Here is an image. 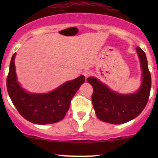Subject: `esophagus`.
I'll list each match as a JSON object with an SVG mask.
<instances>
[{"label":"esophagus","mask_w":158,"mask_h":158,"mask_svg":"<svg viewBox=\"0 0 158 158\" xmlns=\"http://www.w3.org/2000/svg\"><path fill=\"white\" fill-rule=\"evenodd\" d=\"M90 73H91V72L89 70H85L84 72H83V75L85 76V78H88L89 76L90 75Z\"/></svg>","instance_id":"esophagus-1"}]
</instances>
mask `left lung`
Listing matches in <instances>:
<instances>
[{
	"label": "left lung",
	"mask_w": 158,
	"mask_h": 158,
	"mask_svg": "<svg viewBox=\"0 0 158 158\" xmlns=\"http://www.w3.org/2000/svg\"><path fill=\"white\" fill-rule=\"evenodd\" d=\"M136 49L140 62L142 81L135 93L119 94L96 77L87 79L94 88L92 102L96 115L103 122L116 125L128 122L136 118L147 104L152 85L151 74L146 54L139 47Z\"/></svg>",
	"instance_id": "8db88e82"
}]
</instances>
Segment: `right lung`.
<instances>
[{
	"instance_id": "obj_1",
	"label": "right lung",
	"mask_w": 158,
	"mask_h": 158,
	"mask_svg": "<svg viewBox=\"0 0 158 158\" xmlns=\"http://www.w3.org/2000/svg\"><path fill=\"white\" fill-rule=\"evenodd\" d=\"M15 55L13 54L10 61L6 88L16 109L23 118L35 124H52L61 121L69 110L72 98L85 82L84 76L66 81L49 93H30L23 89L18 81Z\"/></svg>"
}]
</instances>
